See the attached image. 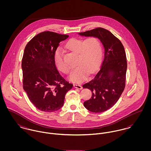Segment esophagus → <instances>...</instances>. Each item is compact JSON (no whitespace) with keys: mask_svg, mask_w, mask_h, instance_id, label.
<instances>
[{"mask_svg":"<svg viewBox=\"0 0 151 151\" xmlns=\"http://www.w3.org/2000/svg\"><path fill=\"white\" fill-rule=\"evenodd\" d=\"M73 86L74 88H78V89H83V87L81 86L80 85H78V84H73Z\"/></svg>","mask_w":151,"mask_h":151,"instance_id":"1","label":"esophagus"}]
</instances>
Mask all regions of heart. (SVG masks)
Here are the masks:
<instances>
[{
	"label": "heart",
	"mask_w": 151,
	"mask_h": 151,
	"mask_svg": "<svg viewBox=\"0 0 151 151\" xmlns=\"http://www.w3.org/2000/svg\"><path fill=\"white\" fill-rule=\"evenodd\" d=\"M65 47L78 54L75 68L70 76V80L74 82H81L86 78L88 73H92L98 68L102 59V43L96 37H89L85 40L80 38H72L65 45ZM55 63L57 68L68 74L71 67L64 60L62 52L58 49L55 53Z\"/></svg>",
	"instance_id": "1"
}]
</instances>
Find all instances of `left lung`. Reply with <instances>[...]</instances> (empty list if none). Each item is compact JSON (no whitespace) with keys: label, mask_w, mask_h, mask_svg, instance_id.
I'll return each instance as SVG.
<instances>
[{"label":"left lung","mask_w":151,"mask_h":151,"mask_svg":"<svg viewBox=\"0 0 151 151\" xmlns=\"http://www.w3.org/2000/svg\"><path fill=\"white\" fill-rule=\"evenodd\" d=\"M79 35L97 37L105 48L104 59L99 70L83 86L92 92L91 98L84 102L85 108L93 113H102L114 105L125 88L127 67L125 50L121 41L103 28L80 32Z\"/></svg>","instance_id":"1"}]
</instances>
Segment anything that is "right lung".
Here are the masks:
<instances>
[{
	"mask_svg": "<svg viewBox=\"0 0 151 151\" xmlns=\"http://www.w3.org/2000/svg\"><path fill=\"white\" fill-rule=\"evenodd\" d=\"M68 37L44 31L25 46L22 59V86L29 101L40 110L53 112L60 109L65 95L73 88L59 73L54 59L59 43Z\"/></svg>",
	"mask_w": 151,
	"mask_h": 151,
	"instance_id": "add662e5",
	"label": "right lung"
}]
</instances>
